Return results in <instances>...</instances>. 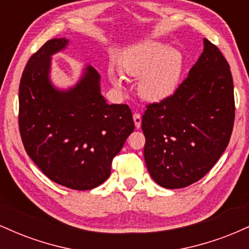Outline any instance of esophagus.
Masks as SVG:
<instances>
[{
  "mask_svg": "<svg viewBox=\"0 0 249 249\" xmlns=\"http://www.w3.org/2000/svg\"><path fill=\"white\" fill-rule=\"evenodd\" d=\"M133 122L134 125H136L137 128H139L142 126V116L139 113H134L133 115Z\"/></svg>",
  "mask_w": 249,
  "mask_h": 249,
  "instance_id": "esophagus-1",
  "label": "esophagus"
}]
</instances>
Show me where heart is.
Wrapping results in <instances>:
<instances>
[{
	"label": "heart",
	"instance_id": "heart-1",
	"mask_svg": "<svg viewBox=\"0 0 249 249\" xmlns=\"http://www.w3.org/2000/svg\"><path fill=\"white\" fill-rule=\"evenodd\" d=\"M184 68V56L178 49L159 41L142 42L131 48L119 61V69L108 68L113 87H124V76L139 79L138 93L144 101L158 103L176 92Z\"/></svg>",
	"mask_w": 249,
	"mask_h": 249
}]
</instances>
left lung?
Returning a JSON list of instances; mask_svg holds the SVG:
<instances>
[{"mask_svg": "<svg viewBox=\"0 0 249 249\" xmlns=\"http://www.w3.org/2000/svg\"><path fill=\"white\" fill-rule=\"evenodd\" d=\"M234 111L230 65L204 38V51L187 78L142 116L144 159L154 181L173 190L201 179L230 142Z\"/></svg>", "mask_w": 249, "mask_h": 249, "instance_id": "left-lung-1", "label": "left lung"}]
</instances>
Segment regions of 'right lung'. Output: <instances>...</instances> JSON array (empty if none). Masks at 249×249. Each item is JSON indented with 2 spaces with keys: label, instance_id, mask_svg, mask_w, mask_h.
Instances as JSON below:
<instances>
[{
  "label": "right lung",
  "instance_id": "right-lung-1",
  "mask_svg": "<svg viewBox=\"0 0 249 249\" xmlns=\"http://www.w3.org/2000/svg\"><path fill=\"white\" fill-rule=\"evenodd\" d=\"M69 44L65 37L50 39L28 61L19 83V132L28 156L48 178L87 191L110 177L134 123L127 105L107 104L91 65L71 87L53 84L51 58Z\"/></svg>",
  "mask_w": 249,
  "mask_h": 249
}]
</instances>
